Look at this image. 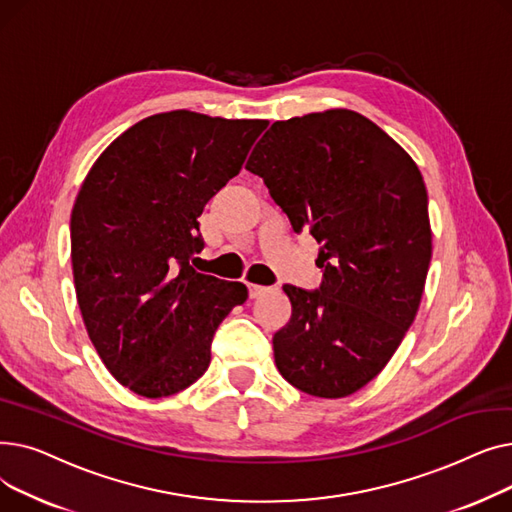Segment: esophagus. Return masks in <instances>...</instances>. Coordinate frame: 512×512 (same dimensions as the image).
<instances>
[{"mask_svg":"<svg viewBox=\"0 0 512 512\" xmlns=\"http://www.w3.org/2000/svg\"><path fill=\"white\" fill-rule=\"evenodd\" d=\"M267 290H270V288H267V286H259V284H249V297H251V299H257V297H261V294H265Z\"/></svg>","mask_w":512,"mask_h":512,"instance_id":"esophagus-1","label":"esophagus"}]
</instances>
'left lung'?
Wrapping results in <instances>:
<instances>
[{
  "label": "left lung",
  "instance_id": "left-lung-1",
  "mask_svg": "<svg viewBox=\"0 0 512 512\" xmlns=\"http://www.w3.org/2000/svg\"><path fill=\"white\" fill-rule=\"evenodd\" d=\"M247 170L301 234L319 242V288L284 284L292 315L274 334L282 378L342 398L378 375L411 328L432 230L415 161L365 116L330 110L274 122Z\"/></svg>",
  "mask_w": 512,
  "mask_h": 512
}]
</instances>
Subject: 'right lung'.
<instances>
[{
	"label": "right lung",
	"instance_id": "right-lung-1",
	"mask_svg": "<svg viewBox=\"0 0 512 512\" xmlns=\"http://www.w3.org/2000/svg\"><path fill=\"white\" fill-rule=\"evenodd\" d=\"M267 128L168 112L141 120L95 161L70 218L72 274L89 338L114 378L145 398L195 384L213 334L247 286L195 270L199 215Z\"/></svg>",
	"mask_w": 512,
	"mask_h": 512
}]
</instances>
